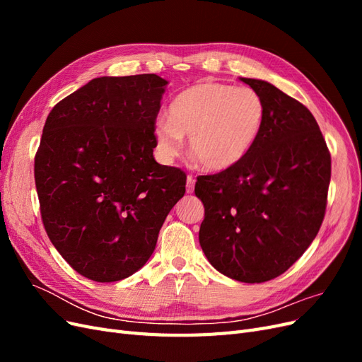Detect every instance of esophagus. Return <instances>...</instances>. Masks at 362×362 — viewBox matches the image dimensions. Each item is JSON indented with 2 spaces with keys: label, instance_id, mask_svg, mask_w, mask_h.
Here are the masks:
<instances>
[{
  "label": "esophagus",
  "instance_id": "34e87169",
  "mask_svg": "<svg viewBox=\"0 0 362 362\" xmlns=\"http://www.w3.org/2000/svg\"><path fill=\"white\" fill-rule=\"evenodd\" d=\"M193 189H194V178L192 175H187V185H185V190H187V193H192Z\"/></svg>",
  "mask_w": 362,
  "mask_h": 362
}]
</instances>
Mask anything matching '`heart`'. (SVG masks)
<instances>
[{
    "label": "heart",
    "instance_id": "b5f03b06",
    "mask_svg": "<svg viewBox=\"0 0 362 362\" xmlns=\"http://www.w3.org/2000/svg\"><path fill=\"white\" fill-rule=\"evenodd\" d=\"M264 117V101L250 87L213 81L190 86L170 101L168 117L156 122L157 156L169 163L187 136L190 152L204 169L228 170L255 146Z\"/></svg>",
    "mask_w": 362,
    "mask_h": 362
}]
</instances>
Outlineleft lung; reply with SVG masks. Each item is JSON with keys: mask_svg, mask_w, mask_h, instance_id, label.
Segmentation results:
<instances>
[{"mask_svg": "<svg viewBox=\"0 0 362 362\" xmlns=\"http://www.w3.org/2000/svg\"><path fill=\"white\" fill-rule=\"evenodd\" d=\"M259 93L266 117L237 166L199 177V243L222 275L247 284L282 275L322 226L331 154L311 112L273 84L240 78Z\"/></svg>", "mask_w": 362, "mask_h": 362, "instance_id": "8db88e82", "label": "left lung"}]
</instances>
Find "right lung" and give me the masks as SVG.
<instances>
[{
	"label": "right lung",
	"instance_id": "right-lung-1",
	"mask_svg": "<svg viewBox=\"0 0 362 362\" xmlns=\"http://www.w3.org/2000/svg\"><path fill=\"white\" fill-rule=\"evenodd\" d=\"M166 86L156 74L93 78L54 105L43 127L35 158L42 222L59 254L92 281L144 267L185 193V173L152 156Z\"/></svg>",
	"mask_w": 362,
	"mask_h": 362
}]
</instances>
